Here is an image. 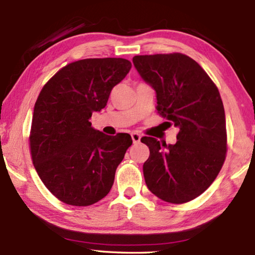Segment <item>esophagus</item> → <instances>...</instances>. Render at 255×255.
<instances>
[{"label": "esophagus", "instance_id": "34e87169", "mask_svg": "<svg viewBox=\"0 0 255 255\" xmlns=\"http://www.w3.org/2000/svg\"><path fill=\"white\" fill-rule=\"evenodd\" d=\"M131 137H132V140H133L134 144H137V142H140L141 135L139 134V133H137V132H132Z\"/></svg>", "mask_w": 255, "mask_h": 255}]
</instances>
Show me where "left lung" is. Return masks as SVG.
I'll use <instances>...</instances> for the list:
<instances>
[{
	"label": "left lung",
	"instance_id": "8db88e82",
	"mask_svg": "<svg viewBox=\"0 0 255 255\" xmlns=\"http://www.w3.org/2000/svg\"><path fill=\"white\" fill-rule=\"evenodd\" d=\"M134 67L156 92V111L180 128L174 145L142 137L149 156L142 172L160 200L187 203L221 172L228 151L224 106L207 72L182 53L134 55Z\"/></svg>",
	"mask_w": 255,
	"mask_h": 255
}]
</instances>
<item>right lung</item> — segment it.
<instances>
[{
	"label": "right lung",
	"mask_w": 255,
	"mask_h": 255,
	"mask_svg": "<svg viewBox=\"0 0 255 255\" xmlns=\"http://www.w3.org/2000/svg\"><path fill=\"white\" fill-rule=\"evenodd\" d=\"M131 66L123 58L82 59L62 67L40 90L30 152L40 180L59 201L87 207L109 194L132 139L128 133L104 134L89 120L107 106Z\"/></svg>",
	"instance_id": "right-lung-1"
}]
</instances>
